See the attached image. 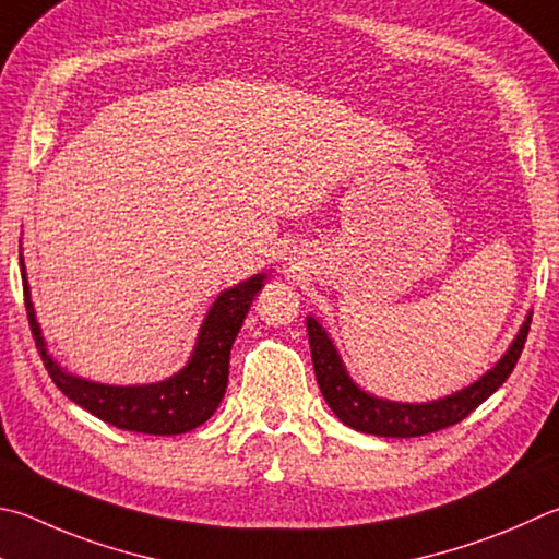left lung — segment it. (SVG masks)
Returning <instances> with one entry per match:
<instances>
[{
	"instance_id": "left-lung-1",
	"label": "left lung",
	"mask_w": 559,
	"mask_h": 559,
	"mask_svg": "<svg viewBox=\"0 0 559 559\" xmlns=\"http://www.w3.org/2000/svg\"><path fill=\"white\" fill-rule=\"evenodd\" d=\"M531 330V314L523 320L519 334L506 349L503 357L493 367L464 389L454 391L444 399H435L428 403H403L389 401L381 395L364 391L361 385L349 377L347 367L334 347L328 330L322 328L318 318L308 314V337L314 377H318L322 399L328 401L332 413L349 425L352 430L377 435V438H418L430 435L450 425L464 420L474 408L489 399L493 391H499L503 381L511 377V371L519 361L523 344Z\"/></svg>"
}]
</instances>
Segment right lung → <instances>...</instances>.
Wrapping results in <instances>:
<instances>
[{
    "mask_svg": "<svg viewBox=\"0 0 559 559\" xmlns=\"http://www.w3.org/2000/svg\"><path fill=\"white\" fill-rule=\"evenodd\" d=\"M19 263H22L28 324H32L36 347L50 379L70 401L93 413L95 418L115 425L119 430L144 435H182L210 420V415L225 399L231 344L245 324L253 298L269 278V273H257V276L237 283L235 288L219 293L200 324L195 347H192L186 367L174 377L156 383L117 385L75 377L50 357L36 320L24 253H19Z\"/></svg>",
    "mask_w": 559,
    "mask_h": 559,
    "instance_id": "right-lung-1",
    "label": "right lung"
}]
</instances>
